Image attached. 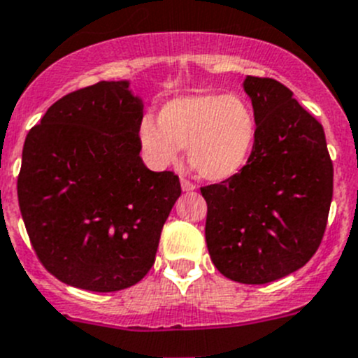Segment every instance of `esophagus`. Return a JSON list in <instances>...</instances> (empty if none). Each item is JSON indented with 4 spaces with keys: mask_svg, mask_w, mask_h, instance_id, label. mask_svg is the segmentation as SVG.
<instances>
[{
    "mask_svg": "<svg viewBox=\"0 0 358 358\" xmlns=\"http://www.w3.org/2000/svg\"><path fill=\"white\" fill-rule=\"evenodd\" d=\"M180 183H182V189L185 190V192H190V190L196 189V185H194V183L190 182V180H187V178L180 180Z\"/></svg>",
    "mask_w": 358,
    "mask_h": 358,
    "instance_id": "esophagus-1",
    "label": "esophagus"
}]
</instances>
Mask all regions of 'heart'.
<instances>
[{
  "label": "heart",
  "instance_id": "heart-1",
  "mask_svg": "<svg viewBox=\"0 0 358 358\" xmlns=\"http://www.w3.org/2000/svg\"><path fill=\"white\" fill-rule=\"evenodd\" d=\"M255 134V115L248 103L224 94L176 98L159 110L157 120L145 117L140 127L152 164H175L182 148H189L190 168L211 182L231 178L245 168Z\"/></svg>",
  "mask_w": 358,
  "mask_h": 358
}]
</instances>
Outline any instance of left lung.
I'll list each match as a JSON object with an SVG mask.
<instances>
[{
  "label": "left lung",
  "instance_id": "1",
  "mask_svg": "<svg viewBox=\"0 0 358 358\" xmlns=\"http://www.w3.org/2000/svg\"><path fill=\"white\" fill-rule=\"evenodd\" d=\"M257 122L245 168L201 187L206 245L232 282L262 285L303 267L320 246L332 201L331 155L322 124L273 78L246 76Z\"/></svg>",
  "mask_w": 358,
  "mask_h": 358
}]
</instances>
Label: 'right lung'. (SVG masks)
<instances>
[{
	"instance_id": "right-lung-1",
	"label": "right lung",
	"mask_w": 358,
	"mask_h": 358,
	"mask_svg": "<svg viewBox=\"0 0 358 358\" xmlns=\"http://www.w3.org/2000/svg\"><path fill=\"white\" fill-rule=\"evenodd\" d=\"M127 82L55 101L31 127L17 178L20 213L43 267L91 292L129 289L155 262L178 175L140 157L143 105Z\"/></svg>"
}]
</instances>
